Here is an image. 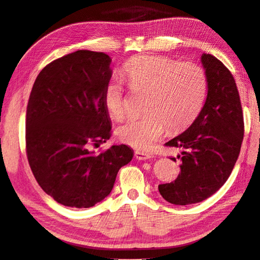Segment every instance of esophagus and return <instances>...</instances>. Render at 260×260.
<instances>
[{"label": "esophagus", "instance_id": "esophagus-1", "mask_svg": "<svg viewBox=\"0 0 260 260\" xmlns=\"http://www.w3.org/2000/svg\"><path fill=\"white\" fill-rule=\"evenodd\" d=\"M135 157H137V159L139 160H146V159L151 158V155L143 151H135Z\"/></svg>", "mask_w": 260, "mask_h": 260}]
</instances>
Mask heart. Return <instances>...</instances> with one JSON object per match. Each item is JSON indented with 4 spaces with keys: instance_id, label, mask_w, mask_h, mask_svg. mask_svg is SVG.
Segmentation results:
<instances>
[{
    "instance_id": "heart-1",
    "label": "heart",
    "mask_w": 260,
    "mask_h": 260,
    "mask_svg": "<svg viewBox=\"0 0 260 260\" xmlns=\"http://www.w3.org/2000/svg\"><path fill=\"white\" fill-rule=\"evenodd\" d=\"M123 76L134 91L148 92L146 115L129 119L117 129L121 142L139 150H149L168 128L178 132L186 128L203 109L207 93V76L204 68L191 61L166 56L140 55L127 61ZM103 101L113 119L127 113L125 92L115 78L106 83Z\"/></svg>"
}]
</instances>
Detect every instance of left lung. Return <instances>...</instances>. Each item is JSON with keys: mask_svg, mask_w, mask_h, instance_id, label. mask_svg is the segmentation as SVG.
Returning <instances> with one entry per match:
<instances>
[{"mask_svg": "<svg viewBox=\"0 0 260 260\" xmlns=\"http://www.w3.org/2000/svg\"><path fill=\"white\" fill-rule=\"evenodd\" d=\"M207 97L188 128L166 143L182 149L180 174L158 191L174 205H192L213 196L232 174L241 151L244 119L233 74L219 59L203 54ZM176 160V158H172Z\"/></svg>", "mask_w": 260, "mask_h": 260, "instance_id": "1", "label": "left lung"}]
</instances>
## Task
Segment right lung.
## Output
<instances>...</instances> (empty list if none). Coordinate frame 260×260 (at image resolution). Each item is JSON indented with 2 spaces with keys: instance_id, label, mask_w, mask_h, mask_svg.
<instances>
[{
  "instance_id": "1",
  "label": "right lung",
  "mask_w": 260,
  "mask_h": 260,
  "mask_svg": "<svg viewBox=\"0 0 260 260\" xmlns=\"http://www.w3.org/2000/svg\"><path fill=\"white\" fill-rule=\"evenodd\" d=\"M103 52L81 49L59 57L37 76L26 108L28 164L39 186L56 203L89 208L112 191L128 146L94 152L111 138L103 93L112 72Z\"/></svg>"
}]
</instances>
